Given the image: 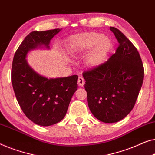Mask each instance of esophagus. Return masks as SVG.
<instances>
[{"mask_svg":"<svg viewBox=\"0 0 155 155\" xmlns=\"http://www.w3.org/2000/svg\"><path fill=\"white\" fill-rule=\"evenodd\" d=\"M78 85L80 86H83L84 85V78L82 77H79L78 78Z\"/></svg>","mask_w":155,"mask_h":155,"instance_id":"34e87169","label":"esophagus"}]
</instances>
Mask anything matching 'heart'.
<instances>
[{
    "mask_svg": "<svg viewBox=\"0 0 155 155\" xmlns=\"http://www.w3.org/2000/svg\"><path fill=\"white\" fill-rule=\"evenodd\" d=\"M111 47L112 43L104 34L88 32L71 37L69 41L68 53L75 55L93 48L87 56L86 64L91 67H95L102 64Z\"/></svg>",
    "mask_w": 155,
    "mask_h": 155,
    "instance_id": "b5f03b06",
    "label": "heart"
}]
</instances>
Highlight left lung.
<instances>
[{
    "label": "left lung",
    "mask_w": 155,
    "mask_h": 155,
    "mask_svg": "<svg viewBox=\"0 0 155 155\" xmlns=\"http://www.w3.org/2000/svg\"><path fill=\"white\" fill-rule=\"evenodd\" d=\"M110 30L119 42L115 53L107 62L83 73L89 109L104 123L117 122L129 114L144 78L138 50L118 29L111 27Z\"/></svg>",
    "instance_id": "8db88e82"
}]
</instances>
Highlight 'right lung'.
Returning <instances> with one entry per match:
<instances>
[{"label":"right lung","mask_w":155,"mask_h":155,"mask_svg":"<svg viewBox=\"0 0 155 155\" xmlns=\"http://www.w3.org/2000/svg\"><path fill=\"white\" fill-rule=\"evenodd\" d=\"M60 29L32 31L15 52L11 81L15 96L26 117L38 125L48 126L62 121L71 97L77 90L78 76L47 78L27 64V54L41 45L49 48L50 41Z\"/></svg>","instance_id":"obj_1"}]
</instances>
